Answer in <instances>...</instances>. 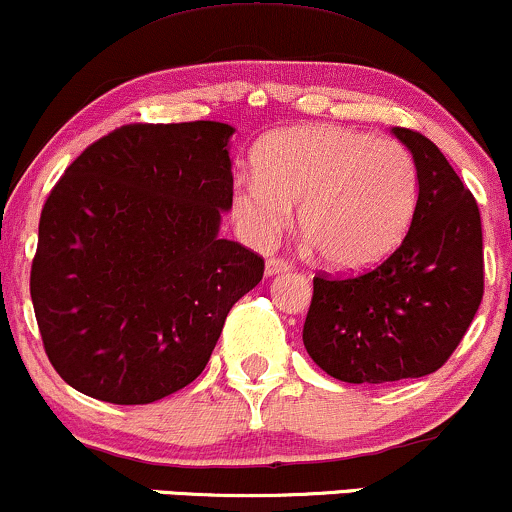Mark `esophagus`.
<instances>
[{
    "mask_svg": "<svg viewBox=\"0 0 512 512\" xmlns=\"http://www.w3.org/2000/svg\"><path fill=\"white\" fill-rule=\"evenodd\" d=\"M292 270V263L285 261V258H268L266 261V275H278Z\"/></svg>",
    "mask_w": 512,
    "mask_h": 512,
    "instance_id": "esophagus-1",
    "label": "esophagus"
}]
</instances>
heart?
<instances>
[{
  "label": "heart",
  "instance_id": "heart-1",
  "mask_svg": "<svg viewBox=\"0 0 512 512\" xmlns=\"http://www.w3.org/2000/svg\"><path fill=\"white\" fill-rule=\"evenodd\" d=\"M256 177L234 184L232 210L246 237L270 246L299 227L328 266L362 270L386 258L417 206V165L393 138H369L338 124L273 131L254 153Z\"/></svg>",
  "mask_w": 512,
  "mask_h": 512
}]
</instances>
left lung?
Segmentation results:
<instances>
[{
  "label": "left lung",
  "instance_id": "8db88e82",
  "mask_svg": "<svg viewBox=\"0 0 512 512\" xmlns=\"http://www.w3.org/2000/svg\"><path fill=\"white\" fill-rule=\"evenodd\" d=\"M393 134L417 165L410 232L366 273H318L304 321L309 357L345 383L434 374L465 338L484 297L477 201L434 141L405 126H393Z\"/></svg>",
  "mask_w": 512,
  "mask_h": 512
}]
</instances>
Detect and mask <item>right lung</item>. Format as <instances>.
Listing matches in <instances>:
<instances>
[{
	"label": "right lung",
	"instance_id": "right-lung-1",
	"mask_svg": "<svg viewBox=\"0 0 512 512\" xmlns=\"http://www.w3.org/2000/svg\"><path fill=\"white\" fill-rule=\"evenodd\" d=\"M234 129L124 124L66 167L40 213L30 299L47 359L90 398L148 405L206 369L263 258L220 239Z\"/></svg>",
	"mask_w": 512,
	"mask_h": 512
}]
</instances>
